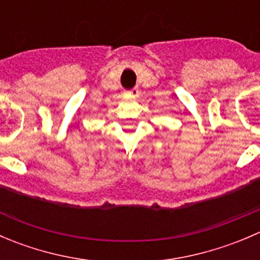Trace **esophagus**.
<instances>
[{"mask_svg":"<svg viewBox=\"0 0 260 260\" xmlns=\"http://www.w3.org/2000/svg\"><path fill=\"white\" fill-rule=\"evenodd\" d=\"M127 94L129 96H133V98H137V96L140 95V90H138L137 88H135V89H132V90L127 91Z\"/></svg>","mask_w":260,"mask_h":260,"instance_id":"34e87169","label":"esophagus"}]
</instances>
